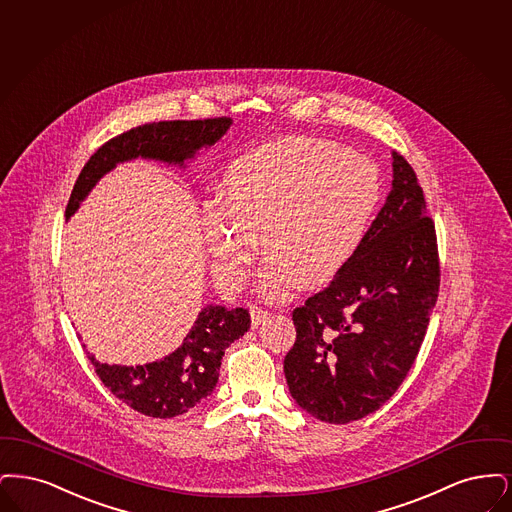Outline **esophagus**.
I'll return each instance as SVG.
<instances>
[{
	"mask_svg": "<svg viewBox=\"0 0 512 512\" xmlns=\"http://www.w3.org/2000/svg\"><path fill=\"white\" fill-rule=\"evenodd\" d=\"M267 317H269V312L264 310V308H260V306H250V319H252V327L256 329L260 323H264Z\"/></svg>",
	"mask_w": 512,
	"mask_h": 512,
	"instance_id": "obj_1",
	"label": "esophagus"
}]
</instances>
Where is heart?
Returning a JSON list of instances; mask_svg holds the SVG:
<instances>
[{
    "mask_svg": "<svg viewBox=\"0 0 512 512\" xmlns=\"http://www.w3.org/2000/svg\"><path fill=\"white\" fill-rule=\"evenodd\" d=\"M223 204L204 212V235L225 287H239L258 237L269 254L262 290L315 287L354 258L380 199L377 168L333 141L290 135L239 156L225 172Z\"/></svg>",
    "mask_w": 512,
    "mask_h": 512,
    "instance_id": "obj_1",
    "label": "heart"
}]
</instances>
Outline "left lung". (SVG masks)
<instances>
[{
  "label": "left lung",
  "instance_id": "obj_1",
  "mask_svg": "<svg viewBox=\"0 0 512 512\" xmlns=\"http://www.w3.org/2000/svg\"><path fill=\"white\" fill-rule=\"evenodd\" d=\"M392 172V191L354 258L292 312L290 396L323 423L363 419L396 394L438 300V241L423 189L396 151Z\"/></svg>",
  "mask_w": 512,
  "mask_h": 512
}]
</instances>
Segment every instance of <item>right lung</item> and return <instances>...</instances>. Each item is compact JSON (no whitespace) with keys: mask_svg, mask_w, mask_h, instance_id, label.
Instances as JSON below:
<instances>
[{"mask_svg":"<svg viewBox=\"0 0 512 512\" xmlns=\"http://www.w3.org/2000/svg\"><path fill=\"white\" fill-rule=\"evenodd\" d=\"M231 118L168 120L132 128L99 147L80 172L68 199L65 216L70 218L95 183L118 162L151 158L183 166L202 147L214 145L229 130ZM250 329V313L245 308L208 306L199 313L183 344L170 356L147 365L126 367L101 363L88 352L97 377L112 394L137 413L172 419L187 413L208 398L220 377L225 348Z\"/></svg>","mask_w":512,"mask_h":512,"instance_id":"right-lung-1","label":"right lung"}]
</instances>
